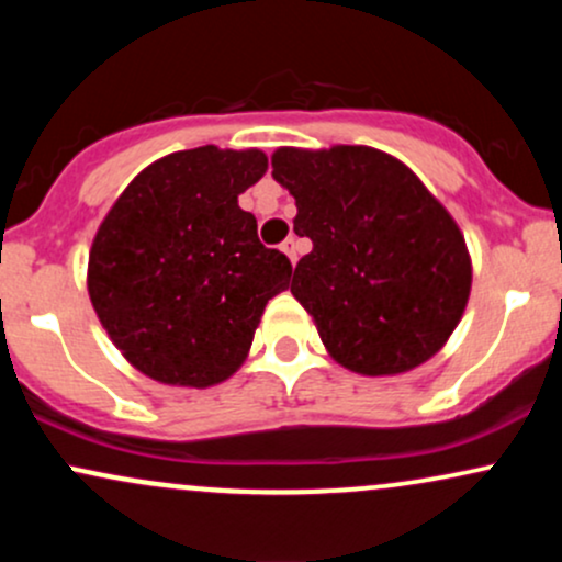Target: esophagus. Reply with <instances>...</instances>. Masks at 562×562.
I'll use <instances>...</instances> for the list:
<instances>
[{
  "instance_id": "34e87169",
  "label": "esophagus",
  "mask_w": 562,
  "mask_h": 562,
  "mask_svg": "<svg viewBox=\"0 0 562 562\" xmlns=\"http://www.w3.org/2000/svg\"><path fill=\"white\" fill-rule=\"evenodd\" d=\"M280 248H282V250H285V254H288V259H290V261H293V263H295V261H299V243H295V237H288V240H285V243H282V245H280Z\"/></svg>"
}]
</instances>
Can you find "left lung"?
Wrapping results in <instances>:
<instances>
[{"label": "left lung", "instance_id": "obj_1", "mask_svg": "<svg viewBox=\"0 0 562 562\" xmlns=\"http://www.w3.org/2000/svg\"><path fill=\"white\" fill-rule=\"evenodd\" d=\"M272 177L312 250L290 293L322 344L359 375H398L447 344L470 295V256L454 218L402 160L375 147H280Z\"/></svg>", "mask_w": 562, "mask_h": 562}]
</instances>
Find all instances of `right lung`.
Here are the masks:
<instances>
[{
  "label": "right lung",
  "mask_w": 562,
  "mask_h": 562,
  "mask_svg": "<svg viewBox=\"0 0 562 562\" xmlns=\"http://www.w3.org/2000/svg\"><path fill=\"white\" fill-rule=\"evenodd\" d=\"M263 171L261 150L171 153L134 177L97 229L89 299L147 378L192 389L227 380L267 301L288 288L290 259L237 205Z\"/></svg>",
  "instance_id": "add662e5"
}]
</instances>
